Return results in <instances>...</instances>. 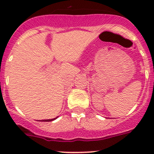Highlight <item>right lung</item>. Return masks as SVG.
Returning <instances> with one entry per match:
<instances>
[{"label":"right lung","mask_w":154,"mask_h":154,"mask_svg":"<svg viewBox=\"0 0 154 154\" xmlns=\"http://www.w3.org/2000/svg\"><path fill=\"white\" fill-rule=\"evenodd\" d=\"M55 119H56V118H55V119H45V120H42V121H44V122H49V121H52Z\"/></svg>","instance_id":"right-lung-1"}]
</instances>
